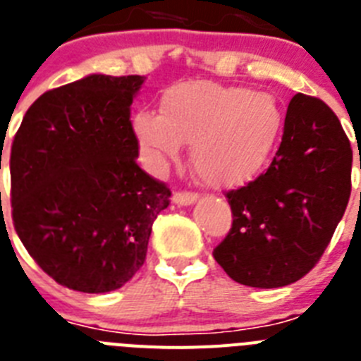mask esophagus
<instances>
[{
  "label": "esophagus",
  "mask_w": 361,
  "mask_h": 361,
  "mask_svg": "<svg viewBox=\"0 0 361 361\" xmlns=\"http://www.w3.org/2000/svg\"><path fill=\"white\" fill-rule=\"evenodd\" d=\"M198 200V194L196 192H187V190H176L172 194V203L176 205H190Z\"/></svg>",
  "instance_id": "1"
}]
</instances>
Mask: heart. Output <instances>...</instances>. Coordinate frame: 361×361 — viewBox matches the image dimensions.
I'll list each match as a JSON object with an SVG mask.
<instances>
[{"instance_id": "1", "label": "heart", "mask_w": 361, "mask_h": 361, "mask_svg": "<svg viewBox=\"0 0 361 361\" xmlns=\"http://www.w3.org/2000/svg\"><path fill=\"white\" fill-rule=\"evenodd\" d=\"M280 123V109L269 94L185 81L161 94L159 114L137 111L133 130L150 167L178 159L189 143L200 180L212 189H233L267 161Z\"/></svg>"}]
</instances>
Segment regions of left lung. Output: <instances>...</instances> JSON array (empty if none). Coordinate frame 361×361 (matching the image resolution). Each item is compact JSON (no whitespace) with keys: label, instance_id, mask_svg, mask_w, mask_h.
Here are the masks:
<instances>
[{"label":"left lung","instance_id":"left-lung-1","mask_svg":"<svg viewBox=\"0 0 361 361\" xmlns=\"http://www.w3.org/2000/svg\"><path fill=\"white\" fill-rule=\"evenodd\" d=\"M350 169L353 149L336 114L296 94L267 171L225 194L233 227L212 252L216 262L234 281L258 289L303 278L345 212Z\"/></svg>","mask_w":361,"mask_h":361}]
</instances>
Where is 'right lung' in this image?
Returning a JSON list of instances; mask_svg holds the SVG:
<instances>
[{"mask_svg":"<svg viewBox=\"0 0 361 361\" xmlns=\"http://www.w3.org/2000/svg\"><path fill=\"white\" fill-rule=\"evenodd\" d=\"M143 76L90 74L47 90L11 149L12 221L34 262L59 285L109 293L145 262L171 189L136 163L130 105Z\"/></svg>","mask_w":361,"mask_h":361,"instance_id":"add662e5","label":"right lung"}]
</instances>
